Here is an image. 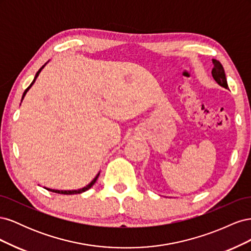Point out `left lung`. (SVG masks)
Segmentation results:
<instances>
[{
    "label": "left lung",
    "instance_id": "obj_1",
    "mask_svg": "<svg viewBox=\"0 0 251 251\" xmlns=\"http://www.w3.org/2000/svg\"><path fill=\"white\" fill-rule=\"evenodd\" d=\"M212 64H214V68H212V70H211L212 77L215 78V80L219 83L220 86L224 87L225 89H228V85H227V80H226L225 71H224L223 66L217 59H212Z\"/></svg>",
    "mask_w": 251,
    "mask_h": 251
}]
</instances>
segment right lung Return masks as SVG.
Wrapping results in <instances>:
<instances>
[{"label": "right lung", "mask_w": 251, "mask_h": 251, "mask_svg": "<svg viewBox=\"0 0 251 251\" xmlns=\"http://www.w3.org/2000/svg\"><path fill=\"white\" fill-rule=\"evenodd\" d=\"M43 68H44V66L41 68V69L39 70V71H37L36 72V74H35V77H34V79H33V81L31 82V85H30L26 90H25V92H24V94H23V97H22V100H23V98H24V96L26 95V93H27V91L30 89V88H31V86L33 85V83H34V81H35V79H36V77L37 76H39V74H40V72L42 71V69H43ZM98 176H100V174H98L97 175V176L93 179V181L92 182H91V183L89 184V185H87L86 187H83V188H81V189H77V191H56V189H50V188H47L48 189V191H50V192H53V193H56V194H64V195H74V194H80V193H83V192H86V191H88V189L89 188H91V187H92L93 186V184L95 183V182H96V180H97V178H98Z\"/></svg>", "instance_id": "obj_1"}]
</instances>
